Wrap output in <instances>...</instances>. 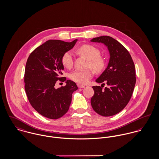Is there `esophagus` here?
<instances>
[{
    "mask_svg": "<svg viewBox=\"0 0 159 159\" xmlns=\"http://www.w3.org/2000/svg\"><path fill=\"white\" fill-rule=\"evenodd\" d=\"M77 85H78V87L79 88H84L85 87V86L81 85V84H78Z\"/></svg>",
    "mask_w": 159,
    "mask_h": 159,
    "instance_id": "obj_1",
    "label": "esophagus"
}]
</instances>
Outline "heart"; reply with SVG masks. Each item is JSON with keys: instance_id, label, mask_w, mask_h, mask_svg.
Returning a JSON list of instances; mask_svg holds the SVG:
<instances>
[{"instance_id": "heart-1", "label": "heart", "mask_w": 159, "mask_h": 159, "mask_svg": "<svg viewBox=\"0 0 159 159\" xmlns=\"http://www.w3.org/2000/svg\"><path fill=\"white\" fill-rule=\"evenodd\" d=\"M78 52L89 60L88 67H92L95 71L102 70L105 66V61L100 57V51L95 47L90 45H84L79 47ZM62 63L66 68H71L73 64V56L70 51L64 54L62 57ZM92 69L86 70H75L70 73V78L80 84H86L93 75Z\"/></svg>"}]
</instances>
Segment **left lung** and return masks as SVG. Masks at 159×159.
Here are the masks:
<instances>
[{
  "label": "left lung",
  "instance_id": "obj_1",
  "mask_svg": "<svg viewBox=\"0 0 159 159\" xmlns=\"http://www.w3.org/2000/svg\"><path fill=\"white\" fill-rule=\"evenodd\" d=\"M91 42L104 44L110 53L107 67L95 80L98 83H106L108 87L104 89L102 86L92 87L91 105L102 116H113L126 107L132 95L136 83L135 65L129 51L113 38L101 36Z\"/></svg>",
  "mask_w": 159,
  "mask_h": 159
}]
</instances>
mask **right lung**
I'll use <instances>...</instances> for the list:
<instances>
[{"instance_id":"add662e5","label":"right lung","mask_w":159,"mask_h":159,"mask_svg":"<svg viewBox=\"0 0 159 159\" xmlns=\"http://www.w3.org/2000/svg\"><path fill=\"white\" fill-rule=\"evenodd\" d=\"M59 40H49L35 48L29 56L25 68V91L32 107L41 115L57 119L68 111L72 93L78 89L75 83L66 81V85L54 88L57 80L65 81L62 75V57L76 44Z\"/></svg>"}]
</instances>
